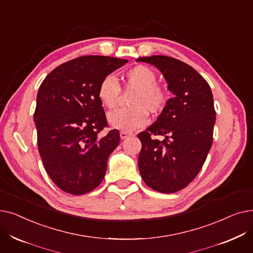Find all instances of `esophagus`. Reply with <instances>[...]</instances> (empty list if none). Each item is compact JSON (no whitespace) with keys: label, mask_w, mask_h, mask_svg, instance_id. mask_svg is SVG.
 I'll return each instance as SVG.
<instances>
[{"label":"esophagus","mask_w":253,"mask_h":253,"mask_svg":"<svg viewBox=\"0 0 253 253\" xmlns=\"http://www.w3.org/2000/svg\"><path fill=\"white\" fill-rule=\"evenodd\" d=\"M132 135H133V133H132V132H127V131H121V132H120V137H121L122 139H125L128 136H132Z\"/></svg>","instance_id":"obj_1"}]
</instances>
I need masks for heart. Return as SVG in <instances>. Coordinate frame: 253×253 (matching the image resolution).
<instances>
[{
  "instance_id": "b5f03b06",
  "label": "heart",
  "mask_w": 253,
  "mask_h": 253,
  "mask_svg": "<svg viewBox=\"0 0 253 253\" xmlns=\"http://www.w3.org/2000/svg\"><path fill=\"white\" fill-rule=\"evenodd\" d=\"M156 81L157 74L150 66L138 64L128 70L123 76V82L126 89L134 90L130 99L133 106L111 113L110 124L128 132L149 122L148 111L152 114L161 112L168 102L169 92L164 85ZM97 94L101 103L113 110L121 96V86L113 76H105L99 83Z\"/></svg>"
}]
</instances>
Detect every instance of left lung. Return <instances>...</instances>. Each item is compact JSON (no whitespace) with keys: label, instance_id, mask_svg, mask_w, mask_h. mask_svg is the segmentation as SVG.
<instances>
[{"label":"left lung","instance_id":"8db88e82","mask_svg":"<svg viewBox=\"0 0 253 253\" xmlns=\"http://www.w3.org/2000/svg\"><path fill=\"white\" fill-rule=\"evenodd\" d=\"M136 61L161 71L174 94L157 121L138 133L140 175L153 190L175 193L200 172L213 139L215 110L206 80L191 65L164 55L140 57ZM161 135L163 141L153 138Z\"/></svg>","mask_w":253,"mask_h":253}]
</instances>
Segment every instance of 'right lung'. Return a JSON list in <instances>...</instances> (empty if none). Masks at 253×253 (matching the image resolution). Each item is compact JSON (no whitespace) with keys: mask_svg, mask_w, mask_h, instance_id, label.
Instances as JSON below:
<instances>
[{"mask_svg":"<svg viewBox=\"0 0 253 253\" xmlns=\"http://www.w3.org/2000/svg\"><path fill=\"white\" fill-rule=\"evenodd\" d=\"M126 62L80 56L58 65L39 88L34 114L39 153L48 175L65 193L87 194L104 178L120 133L114 129L98 136L109 125L97 91L101 80Z\"/></svg>","mask_w":253,"mask_h":253,"instance_id":"1","label":"right lung"}]
</instances>
